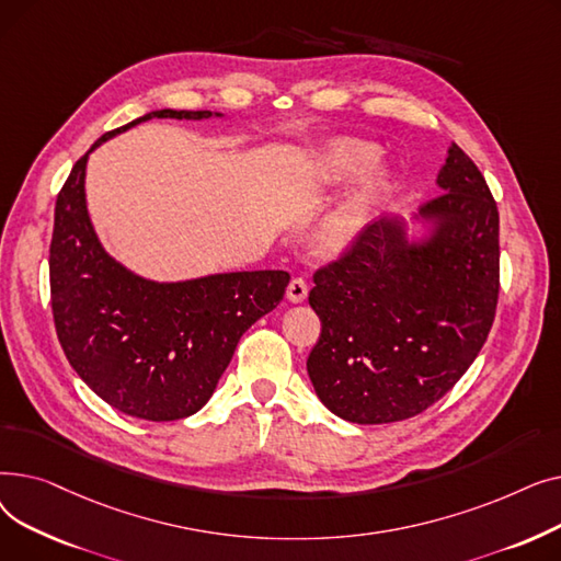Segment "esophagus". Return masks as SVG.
<instances>
[{
	"label": "esophagus",
	"instance_id": "obj_1",
	"mask_svg": "<svg viewBox=\"0 0 561 561\" xmlns=\"http://www.w3.org/2000/svg\"><path fill=\"white\" fill-rule=\"evenodd\" d=\"M307 293H309L307 279H305V277H293L290 284H288V288H286V298H288L290 302H305Z\"/></svg>",
	"mask_w": 561,
	"mask_h": 561
}]
</instances>
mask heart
<instances>
[{"instance_id":"1","label":"heart","mask_w":561,"mask_h":561,"mask_svg":"<svg viewBox=\"0 0 561 561\" xmlns=\"http://www.w3.org/2000/svg\"><path fill=\"white\" fill-rule=\"evenodd\" d=\"M375 147L368 142L339 140L328 152L325 168L334 182H350L357 180V176L375 161ZM377 188L379 184L370 182L368 186H364L362 193H357L350 202H345L339 211H334L320 229L322 243L332 250H341L350 241H355L357 233L364 229L368 220V209L377 195Z\"/></svg>"}]
</instances>
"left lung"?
Returning <instances> with one entry per match:
<instances>
[{
  "mask_svg": "<svg viewBox=\"0 0 561 561\" xmlns=\"http://www.w3.org/2000/svg\"><path fill=\"white\" fill-rule=\"evenodd\" d=\"M436 220L409 245L396 220L366 225L313 273L309 305L320 336L309 352L313 389L336 416L381 425L444 398L476 362L500 293V216L484 174L459 145L438 172Z\"/></svg>",
  "mask_w": 561,
  "mask_h": 561,
  "instance_id": "1",
  "label": "left lung"
}]
</instances>
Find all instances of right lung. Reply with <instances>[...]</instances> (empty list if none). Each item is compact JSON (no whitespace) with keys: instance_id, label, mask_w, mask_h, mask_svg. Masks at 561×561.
<instances>
[{"instance_id":"add662e5","label":"right lung","mask_w":561,"mask_h":561,"mask_svg":"<svg viewBox=\"0 0 561 561\" xmlns=\"http://www.w3.org/2000/svg\"><path fill=\"white\" fill-rule=\"evenodd\" d=\"M209 115L163 108L106 131L72 165L56 197L49 290L58 343L106 404L142 421H176L199 411L241 336L282 302L290 279L286 271H254L157 284L131 275L98 241L83 193L88 154L152 117Z\"/></svg>"}]
</instances>
